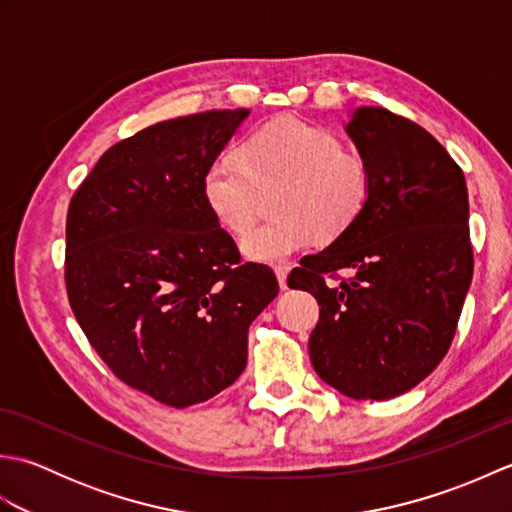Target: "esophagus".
I'll return each instance as SVG.
<instances>
[{"label":"esophagus","instance_id":"1","mask_svg":"<svg viewBox=\"0 0 512 512\" xmlns=\"http://www.w3.org/2000/svg\"><path fill=\"white\" fill-rule=\"evenodd\" d=\"M288 273H290V266H286V264H279V266H275V275H277V281H279L281 290H286V288H288V284H286Z\"/></svg>","mask_w":512,"mask_h":512}]
</instances>
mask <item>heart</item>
<instances>
[{
	"label": "heart",
	"mask_w": 512,
	"mask_h": 512,
	"mask_svg": "<svg viewBox=\"0 0 512 512\" xmlns=\"http://www.w3.org/2000/svg\"><path fill=\"white\" fill-rule=\"evenodd\" d=\"M284 182L275 213L250 231L242 250L255 262L275 264L308 248L314 239L341 233L369 198L365 160L343 151L341 140L297 118L270 123L250 134L239 154L224 151L204 173V202L224 228L244 235L255 222L259 187Z\"/></svg>",
	"instance_id": "obj_1"
}]
</instances>
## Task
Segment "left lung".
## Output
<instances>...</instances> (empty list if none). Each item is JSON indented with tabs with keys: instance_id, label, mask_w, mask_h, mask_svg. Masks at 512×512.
I'll list each match as a JSON object with an SVG mask.
<instances>
[{
	"instance_id": "left-lung-1",
	"label": "left lung",
	"mask_w": 512,
	"mask_h": 512,
	"mask_svg": "<svg viewBox=\"0 0 512 512\" xmlns=\"http://www.w3.org/2000/svg\"><path fill=\"white\" fill-rule=\"evenodd\" d=\"M372 178L356 220L288 277L319 301L310 361L354 400H387L449 352L473 279L464 173L427 129L385 107L345 125ZM352 280L332 285L335 270Z\"/></svg>"
}]
</instances>
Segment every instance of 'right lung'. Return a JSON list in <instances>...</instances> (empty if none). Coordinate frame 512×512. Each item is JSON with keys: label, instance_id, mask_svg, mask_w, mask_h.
Here are the masks:
<instances>
[{"label": "right lung", "instance_id": "right-lung-1", "mask_svg": "<svg viewBox=\"0 0 512 512\" xmlns=\"http://www.w3.org/2000/svg\"><path fill=\"white\" fill-rule=\"evenodd\" d=\"M248 110L151 125L110 147L70 200L65 288L107 367L154 400L189 407L244 372L248 325L277 297L204 202L202 180Z\"/></svg>", "mask_w": 512, "mask_h": 512}]
</instances>
